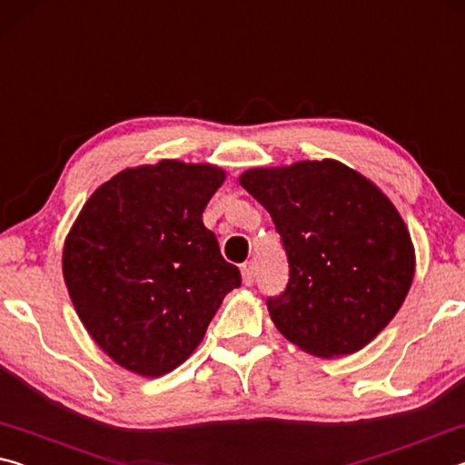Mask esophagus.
<instances>
[{
	"label": "esophagus",
	"mask_w": 465,
	"mask_h": 465,
	"mask_svg": "<svg viewBox=\"0 0 465 465\" xmlns=\"http://www.w3.org/2000/svg\"><path fill=\"white\" fill-rule=\"evenodd\" d=\"M242 279L246 285H252L254 282V262H243L242 264Z\"/></svg>",
	"instance_id": "obj_1"
}]
</instances>
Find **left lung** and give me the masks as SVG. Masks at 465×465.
<instances>
[{
    "label": "left lung",
    "instance_id": "obj_1",
    "mask_svg": "<svg viewBox=\"0 0 465 465\" xmlns=\"http://www.w3.org/2000/svg\"><path fill=\"white\" fill-rule=\"evenodd\" d=\"M240 183L287 254V287L266 299L279 332L326 359L371 342L414 277L411 233L388 196L334 160L248 170Z\"/></svg>",
    "mask_w": 465,
    "mask_h": 465
}]
</instances>
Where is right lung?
<instances>
[{"mask_svg":"<svg viewBox=\"0 0 465 465\" xmlns=\"http://www.w3.org/2000/svg\"><path fill=\"white\" fill-rule=\"evenodd\" d=\"M225 172L162 160L123 170L84 204L63 250V277L85 330L121 367L176 369L242 274L203 211Z\"/></svg>","mask_w":465,"mask_h":465,"instance_id":"obj_1","label":"right lung"}]
</instances>
